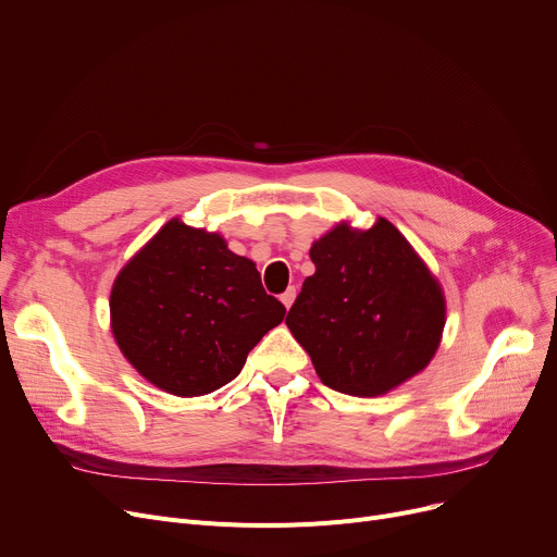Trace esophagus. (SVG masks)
I'll return each mask as SVG.
<instances>
[{"instance_id": "esophagus-1", "label": "esophagus", "mask_w": 557, "mask_h": 557, "mask_svg": "<svg viewBox=\"0 0 557 557\" xmlns=\"http://www.w3.org/2000/svg\"><path fill=\"white\" fill-rule=\"evenodd\" d=\"M282 302H284V307L288 309L290 305H294V300H296V286H288L284 294H282V298H280Z\"/></svg>"}]
</instances>
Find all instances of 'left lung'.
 I'll return each instance as SVG.
<instances>
[{
	"label": "left lung",
	"mask_w": 557,
	"mask_h": 557,
	"mask_svg": "<svg viewBox=\"0 0 557 557\" xmlns=\"http://www.w3.org/2000/svg\"><path fill=\"white\" fill-rule=\"evenodd\" d=\"M305 280L286 325L327 388L374 397L418 374L445 327V298L399 230L338 225L309 250Z\"/></svg>",
	"instance_id": "1"
}]
</instances>
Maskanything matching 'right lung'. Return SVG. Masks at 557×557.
<instances>
[{
	"mask_svg": "<svg viewBox=\"0 0 557 557\" xmlns=\"http://www.w3.org/2000/svg\"><path fill=\"white\" fill-rule=\"evenodd\" d=\"M112 334L158 388L196 397L237 376L250 349L284 320L255 263L214 232L169 221L116 277Z\"/></svg>",
	"mask_w": 557,
	"mask_h": 557,
	"instance_id": "1",
	"label": "right lung"
}]
</instances>
